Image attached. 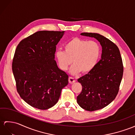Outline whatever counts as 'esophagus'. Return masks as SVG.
Masks as SVG:
<instances>
[{"label": "esophagus", "instance_id": "1", "mask_svg": "<svg viewBox=\"0 0 135 135\" xmlns=\"http://www.w3.org/2000/svg\"><path fill=\"white\" fill-rule=\"evenodd\" d=\"M69 82L70 84H73L75 82V80L73 78L71 77H69Z\"/></svg>", "mask_w": 135, "mask_h": 135}]
</instances>
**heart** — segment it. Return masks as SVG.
<instances>
[{
    "instance_id": "1",
    "label": "heart",
    "mask_w": 135,
    "mask_h": 135,
    "mask_svg": "<svg viewBox=\"0 0 135 135\" xmlns=\"http://www.w3.org/2000/svg\"><path fill=\"white\" fill-rule=\"evenodd\" d=\"M100 55L101 47L97 42L79 38H74L67 42L64 46V51L58 50L55 54L58 66L62 70H67L73 62L74 64L70 69L73 74L91 71Z\"/></svg>"
}]
</instances>
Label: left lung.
<instances>
[{
    "mask_svg": "<svg viewBox=\"0 0 135 135\" xmlns=\"http://www.w3.org/2000/svg\"><path fill=\"white\" fill-rule=\"evenodd\" d=\"M81 35L96 38L102 46L101 60L91 71L78 79L83 89L77 97L82 108L88 111L102 109L116 98L123 75V64L119 48L113 42L97 33Z\"/></svg>",
    "mask_w": 135,
    "mask_h": 135,
    "instance_id": "1",
    "label": "left lung"
}]
</instances>
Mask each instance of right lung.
Instances as JSON below:
<instances>
[{"mask_svg": "<svg viewBox=\"0 0 135 135\" xmlns=\"http://www.w3.org/2000/svg\"><path fill=\"white\" fill-rule=\"evenodd\" d=\"M65 31H39L16 47L12 69L19 96L30 105L46 110L58 102L68 75L55 61L56 45Z\"/></svg>", "mask_w": 135, "mask_h": 135, "instance_id": "right-lung-1", "label": "right lung"}]
</instances>
